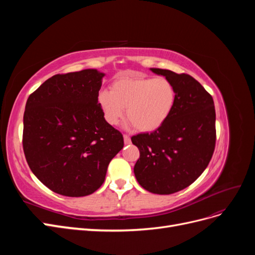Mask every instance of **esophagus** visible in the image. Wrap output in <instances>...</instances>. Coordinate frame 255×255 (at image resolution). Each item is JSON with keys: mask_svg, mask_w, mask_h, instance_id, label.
I'll return each mask as SVG.
<instances>
[{"mask_svg": "<svg viewBox=\"0 0 255 255\" xmlns=\"http://www.w3.org/2000/svg\"><path fill=\"white\" fill-rule=\"evenodd\" d=\"M123 139H125V143L126 144H129L130 143V137L128 135L123 136Z\"/></svg>", "mask_w": 255, "mask_h": 255, "instance_id": "1", "label": "esophagus"}]
</instances>
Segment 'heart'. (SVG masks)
Segmentation results:
<instances>
[{
	"label": "heart",
	"instance_id": "1",
	"mask_svg": "<svg viewBox=\"0 0 255 255\" xmlns=\"http://www.w3.org/2000/svg\"><path fill=\"white\" fill-rule=\"evenodd\" d=\"M176 102V89L167 78L122 75L111 85V92L103 90L98 103L104 119L116 126L127 116L128 125L140 132L158 129L170 117Z\"/></svg>",
	"mask_w": 255,
	"mask_h": 255
}]
</instances>
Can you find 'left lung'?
<instances>
[{
  "label": "left lung",
  "mask_w": 255,
  "mask_h": 255,
  "mask_svg": "<svg viewBox=\"0 0 255 255\" xmlns=\"http://www.w3.org/2000/svg\"><path fill=\"white\" fill-rule=\"evenodd\" d=\"M150 70L173 83L176 102L158 129L132 137L140 152L134 173L145 190L170 195L188 187L210 163L216 142L215 105L192 76L157 68Z\"/></svg>",
  "instance_id": "obj_1"
}]
</instances>
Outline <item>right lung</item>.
<instances>
[{
    "label": "right lung",
    "mask_w": 255,
    "mask_h": 255,
    "mask_svg": "<svg viewBox=\"0 0 255 255\" xmlns=\"http://www.w3.org/2000/svg\"><path fill=\"white\" fill-rule=\"evenodd\" d=\"M105 73L56 74L30 95L23 116V150L32 172L52 191L91 195L103 184L123 137L98 103Z\"/></svg>",
    "instance_id": "right-lung-1"
}]
</instances>
